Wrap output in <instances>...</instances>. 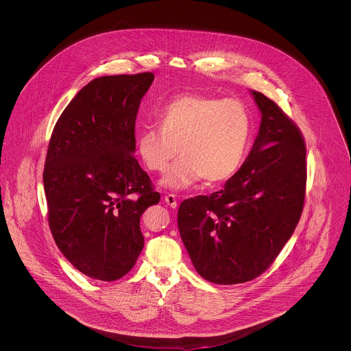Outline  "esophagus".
<instances>
[{"mask_svg":"<svg viewBox=\"0 0 351 351\" xmlns=\"http://www.w3.org/2000/svg\"><path fill=\"white\" fill-rule=\"evenodd\" d=\"M165 202L170 206V208H177V197L174 195H167L165 196Z\"/></svg>","mask_w":351,"mask_h":351,"instance_id":"34e87169","label":"esophagus"}]
</instances>
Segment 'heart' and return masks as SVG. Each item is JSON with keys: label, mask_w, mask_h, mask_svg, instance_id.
<instances>
[{"label": "heart", "mask_w": 351, "mask_h": 351, "mask_svg": "<svg viewBox=\"0 0 351 351\" xmlns=\"http://www.w3.org/2000/svg\"><path fill=\"white\" fill-rule=\"evenodd\" d=\"M160 130L146 128L136 136L143 165L162 173L177 156L160 184L173 191L192 186L201 178L217 184L239 169L249 145L251 117L238 99L186 93L170 101L158 116Z\"/></svg>", "instance_id": "1"}]
</instances>
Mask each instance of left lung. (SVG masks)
I'll list each match as a JSON object with an SVG mask.
<instances>
[{
  "label": "left lung",
  "instance_id": "left-lung-1",
  "mask_svg": "<svg viewBox=\"0 0 351 351\" xmlns=\"http://www.w3.org/2000/svg\"><path fill=\"white\" fill-rule=\"evenodd\" d=\"M251 95L262 117L249 156L221 191L182 201L178 209L180 235L195 269L220 285L251 281L274 262L305 199L300 130L274 101Z\"/></svg>",
  "mask_w": 351,
  "mask_h": 351
}]
</instances>
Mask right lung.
I'll use <instances>...</instances> for the list:
<instances>
[{"label":"right lung","instance_id":"1","mask_svg":"<svg viewBox=\"0 0 351 351\" xmlns=\"http://www.w3.org/2000/svg\"><path fill=\"white\" fill-rule=\"evenodd\" d=\"M152 73L95 78L58 119L43 171L51 234L85 276L114 281L145 246L141 216L160 195L135 152V121Z\"/></svg>","mask_w":351,"mask_h":351}]
</instances>
